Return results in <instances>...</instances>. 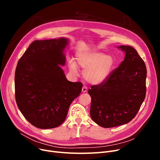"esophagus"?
Returning <instances> with one entry per match:
<instances>
[{
  "mask_svg": "<svg viewBox=\"0 0 160 160\" xmlns=\"http://www.w3.org/2000/svg\"><path fill=\"white\" fill-rule=\"evenodd\" d=\"M82 93H86V92H87V91H88V88H87V87L83 86V87H82Z\"/></svg>",
  "mask_w": 160,
  "mask_h": 160,
  "instance_id": "obj_1",
  "label": "esophagus"
}]
</instances>
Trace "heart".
I'll return each mask as SVG.
<instances>
[{"label":"heart","instance_id":"b5f03b06","mask_svg":"<svg viewBox=\"0 0 160 160\" xmlns=\"http://www.w3.org/2000/svg\"><path fill=\"white\" fill-rule=\"evenodd\" d=\"M69 68L73 74L78 72V66L84 69L83 77L91 84L98 85L106 81L110 77L115 64L114 58L110 54L101 52L89 51L77 54L76 62L69 61Z\"/></svg>","mask_w":160,"mask_h":160}]
</instances>
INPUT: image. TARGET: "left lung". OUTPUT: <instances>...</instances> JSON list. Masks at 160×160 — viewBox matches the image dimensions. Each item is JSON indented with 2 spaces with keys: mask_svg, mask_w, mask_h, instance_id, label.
Listing matches in <instances>:
<instances>
[{
  "mask_svg": "<svg viewBox=\"0 0 160 160\" xmlns=\"http://www.w3.org/2000/svg\"><path fill=\"white\" fill-rule=\"evenodd\" d=\"M117 48L124 52V61L106 81L88 90L91 97V119L104 128L131 121L146 95L147 68L144 61L130 46Z\"/></svg>",
  "mask_w": 160,
  "mask_h": 160,
  "instance_id": "8db88e82",
  "label": "left lung"
}]
</instances>
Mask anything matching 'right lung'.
I'll return each instance as SVG.
<instances>
[{
  "instance_id": "right-lung-1",
  "label": "right lung",
  "mask_w": 160,
  "mask_h": 160,
  "mask_svg": "<svg viewBox=\"0 0 160 160\" xmlns=\"http://www.w3.org/2000/svg\"><path fill=\"white\" fill-rule=\"evenodd\" d=\"M65 38L36 40L19 59L15 73V100L30 123L41 129L58 127L65 121L73 100L82 91L81 82H71L65 65Z\"/></svg>"
}]
</instances>
